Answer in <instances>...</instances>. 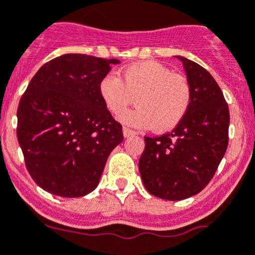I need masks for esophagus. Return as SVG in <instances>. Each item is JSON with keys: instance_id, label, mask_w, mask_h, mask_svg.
Returning <instances> with one entry per match:
<instances>
[{"instance_id": "34e87169", "label": "esophagus", "mask_w": 255, "mask_h": 255, "mask_svg": "<svg viewBox=\"0 0 255 255\" xmlns=\"http://www.w3.org/2000/svg\"><path fill=\"white\" fill-rule=\"evenodd\" d=\"M123 134H124V137H130V136H134V135H136V132L132 131V130H130L129 128H124Z\"/></svg>"}]
</instances>
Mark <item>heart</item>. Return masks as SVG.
<instances>
[{"label": "heart", "instance_id": "1", "mask_svg": "<svg viewBox=\"0 0 255 255\" xmlns=\"http://www.w3.org/2000/svg\"><path fill=\"white\" fill-rule=\"evenodd\" d=\"M99 93L114 115L136 97L138 107L120 114V123L137 129L154 128L159 132L174 129L183 120L192 97L187 78L155 60L132 63L121 69L120 77L106 74L100 81Z\"/></svg>", "mask_w": 255, "mask_h": 255}]
</instances>
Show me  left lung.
Returning a JSON list of instances; mask_svg holds the SVG:
<instances>
[{
    "label": "left lung",
    "instance_id": "8db88e82",
    "mask_svg": "<svg viewBox=\"0 0 255 255\" xmlns=\"http://www.w3.org/2000/svg\"><path fill=\"white\" fill-rule=\"evenodd\" d=\"M190 82L191 104L172 132L145 136L139 159L140 177L155 197L179 201L204 190L225 155L229 106L214 77L197 63L176 55Z\"/></svg>",
    "mask_w": 255,
    "mask_h": 255
}]
</instances>
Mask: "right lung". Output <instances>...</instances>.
I'll return each instance as SVG.
<instances>
[{"label":"right lung","mask_w":255,"mask_h":255,"mask_svg":"<svg viewBox=\"0 0 255 255\" xmlns=\"http://www.w3.org/2000/svg\"><path fill=\"white\" fill-rule=\"evenodd\" d=\"M119 59L64 54L44 64L17 109V140L35 183L60 197H82L99 186L105 164L124 140L99 93Z\"/></svg>","instance_id":"add662e5"}]
</instances>
